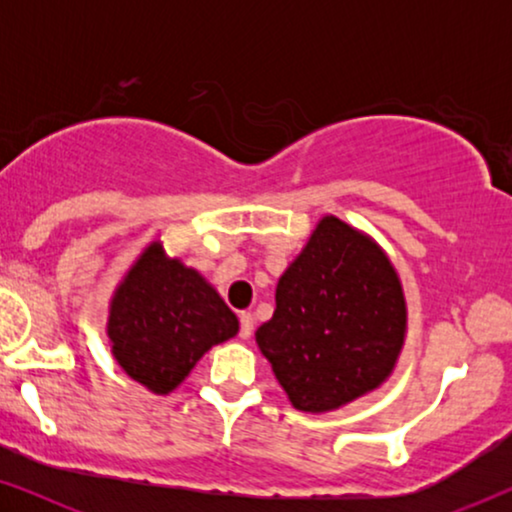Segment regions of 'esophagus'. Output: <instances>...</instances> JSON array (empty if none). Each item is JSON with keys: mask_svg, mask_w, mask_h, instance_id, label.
I'll return each mask as SVG.
<instances>
[{"mask_svg": "<svg viewBox=\"0 0 512 512\" xmlns=\"http://www.w3.org/2000/svg\"><path fill=\"white\" fill-rule=\"evenodd\" d=\"M251 333H254V314L251 312H242L240 314V338H251Z\"/></svg>", "mask_w": 512, "mask_h": 512, "instance_id": "1", "label": "esophagus"}]
</instances>
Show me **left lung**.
Segmentation results:
<instances>
[{"label": "left lung", "instance_id": "obj_1", "mask_svg": "<svg viewBox=\"0 0 512 512\" xmlns=\"http://www.w3.org/2000/svg\"><path fill=\"white\" fill-rule=\"evenodd\" d=\"M275 303L256 345L296 410H338L394 373L408 305L387 251L363 230L321 216L279 277Z\"/></svg>", "mask_w": 512, "mask_h": 512}]
</instances>
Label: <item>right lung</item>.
<instances>
[{
	"label": "right lung",
	"mask_w": 512,
	"mask_h": 512,
	"mask_svg": "<svg viewBox=\"0 0 512 512\" xmlns=\"http://www.w3.org/2000/svg\"><path fill=\"white\" fill-rule=\"evenodd\" d=\"M237 331L240 321L219 291L167 256L160 240L144 247L109 303L111 354L125 375L158 396L177 389L205 352Z\"/></svg>",
	"instance_id": "right-lung-1"
}]
</instances>
